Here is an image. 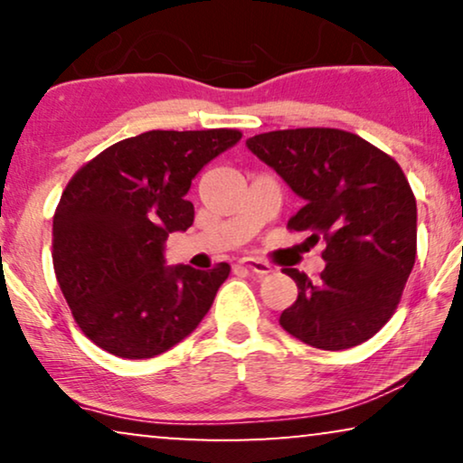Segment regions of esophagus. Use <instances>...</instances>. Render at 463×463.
<instances>
[{
  "label": "esophagus",
  "instance_id": "1",
  "mask_svg": "<svg viewBox=\"0 0 463 463\" xmlns=\"http://www.w3.org/2000/svg\"><path fill=\"white\" fill-rule=\"evenodd\" d=\"M240 265L246 269L255 271V274H269L271 271V265H268L265 261H261V259H255V257H244L240 259Z\"/></svg>",
  "mask_w": 463,
  "mask_h": 463
}]
</instances>
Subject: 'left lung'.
<instances>
[{"mask_svg": "<svg viewBox=\"0 0 463 463\" xmlns=\"http://www.w3.org/2000/svg\"><path fill=\"white\" fill-rule=\"evenodd\" d=\"M246 145L303 198L288 230L326 242L316 282L282 269L299 288L280 316L282 328L331 352L371 339L396 312L415 265L417 204L402 168L339 128L271 130Z\"/></svg>", "mask_w": 463, "mask_h": 463, "instance_id": "1", "label": "left lung"}]
</instances>
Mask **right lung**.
Masks as SVG:
<instances>
[{"label":"right lung","instance_id":"1","mask_svg":"<svg viewBox=\"0 0 463 463\" xmlns=\"http://www.w3.org/2000/svg\"><path fill=\"white\" fill-rule=\"evenodd\" d=\"M240 138L236 128L149 130L71 176L54 213L52 261L92 344L119 358H154L200 325L232 268H164V242L194 223L185 200L194 176Z\"/></svg>","mask_w":463,"mask_h":463}]
</instances>
